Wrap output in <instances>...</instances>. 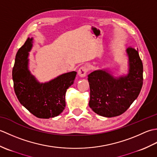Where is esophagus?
Segmentation results:
<instances>
[{
	"label": "esophagus",
	"instance_id": "obj_1",
	"mask_svg": "<svg viewBox=\"0 0 157 157\" xmlns=\"http://www.w3.org/2000/svg\"><path fill=\"white\" fill-rule=\"evenodd\" d=\"M87 72H88L87 67H86L83 66V67H81L79 69L78 73L79 76L80 77V78H84V77H86Z\"/></svg>",
	"mask_w": 157,
	"mask_h": 157
}]
</instances>
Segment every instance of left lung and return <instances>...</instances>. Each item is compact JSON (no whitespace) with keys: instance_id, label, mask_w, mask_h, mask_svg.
<instances>
[{"instance_id":"8db88e82","label":"left lung","mask_w":157,"mask_h":157,"mask_svg":"<svg viewBox=\"0 0 157 157\" xmlns=\"http://www.w3.org/2000/svg\"><path fill=\"white\" fill-rule=\"evenodd\" d=\"M128 71L115 77L108 69L88 75L90 90L89 106L96 114L113 117L123 114L138 98L143 84V65L138 50L128 48Z\"/></svg>"}]
</instances>
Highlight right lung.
<instances>
[{
	"instance_id": "right-lung-1",
	"label": "right lung",
	"mask_w": 157,
	"mask_h": 157,
	"mask_svg": "<svg viewBox=\"0 0 157 157\" xmlns=\"http://www.w3.org/2000/svg\"><path fill=\"white\" fill-rule=\"evenodd\" d=\"M33 40L28 38L16 54L12 72L14 90L19 102L32 114L41 119L55 117L65 109L67 90L74 82L77 72L63 73L44 83L38 82L29 69Z\"/></svg>"
}]
</instances>
